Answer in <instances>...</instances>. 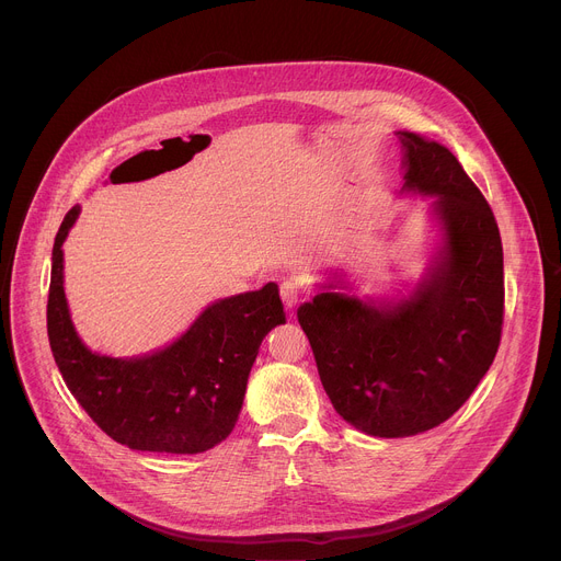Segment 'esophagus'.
I'll use <instances>...</instances> for the list:
<instances>
[{
	"instance_id": "1",
	"label": "esophagus",
	"mask_w": 561,
	"mask_h": 561,
	"mask_svg": "<svg viewBox=\"0 0 561 561\" xmlns=\"http://www.w3.org/2000/svg\"><path fill=\"white\" fill-rule=\"evenodd\" d=\"M300 296H304V287H300L298 280L289 278V280H283V283H280V298H283L285 308L291 310V308L298 304V300H300Z\"/></svg>"
}]
</instances>
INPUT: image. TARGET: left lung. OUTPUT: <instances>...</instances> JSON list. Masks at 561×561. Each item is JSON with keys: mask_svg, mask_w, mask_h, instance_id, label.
<instances>
[{"mask_svg": "<svg viewBox=\"0 0 561 561\" xmlns=\"http://www.w3.org/2000/svg\"><path fill=\"white\" fill-rule=\"evenodd\" d=\"M398 135L404 188L436 197L438 265L398 306L323 291L296 312L334 411L379 438L422 434L467 402L496 357L505 298L488 199L445 146Z\"/></svg>", "mask_w": 561, "mask_h": 561, "instance_id": "left-lung-1", "label": "left lung"}]
</instances>
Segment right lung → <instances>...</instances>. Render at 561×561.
<instances>
[{"label": "right lung", "mask_w": 561, "mask_h": 561, "mask_svg": "<svg viewBox=\"0 0 561 561\" xmlns=\"http://www.w3.org/2000/svg\"><path fill=\"white\" fill-rule=\"evenodd\" d=\"M80 208L56 233L47 332L54 359L78 404L130 449L199 454L222 443L242 409L249 370L265 334L285 323L278 285L208 306L168 348L114 359L84 348L69 319L62 287V242Z\"/></svg>", "instance_id": "add662e5"}]
</instances>
